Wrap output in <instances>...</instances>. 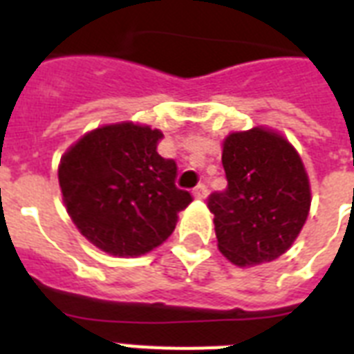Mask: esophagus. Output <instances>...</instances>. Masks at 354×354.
<instances>
[{
    "instance_id": "obj_1",
    "label": "esophagus",
    "mask_w": 354,
    "mask_h": 354,
    "mask_svg": "<svg viewBox=\"0 0 354 354\" xmlns=\"http://www.w3.org/2000/svg\"><path fill=\"white\" fill-rule=\"evenodd\" d=\"M193 196L198 200H204L205 196H207V187H205L204 183H200V185H196V187H194Z\"/></svg>"
}]
</instances>
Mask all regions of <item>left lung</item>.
<instances>
[{
  "mask_svg": "<svg viewBox=\"0 0 354 354\" xmlns=\"http://www.w3.org/2000/svg\"><path fill=\"white\" fill-rule=\"evenodd\" d=\"M227 189L209 196L222 255L236 266L270 263L294 244L310 209V183L297 150L264 127L222 143Z\"/></svg>",
  "mask_w": 354,
  "mask_h": 354,
  "instance_id": "left-lung-1",
  "label": "left lung"
}]
</instances>
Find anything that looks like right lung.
I'll return each mask as SVG.
<instances>
[{"mask_svg": "<svg viewBox=\"0 0 354 354\" xmlns=\"http://www.w3.org/2000/svg\"><path fill=\"white\" fill-rule=\"evenodd\" d=\"M160 130L132 121L84 133L64 152L58 183L68 215L99 250L136 257L171 236L193 198L174 185V160L158 154Z\"/></svg>", "mask_w": 354, "mask_h": 354, "instance_id": "1", "label": "right lung"}]
</instances>
